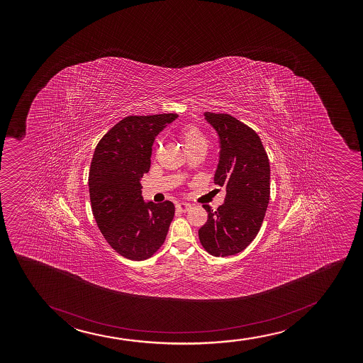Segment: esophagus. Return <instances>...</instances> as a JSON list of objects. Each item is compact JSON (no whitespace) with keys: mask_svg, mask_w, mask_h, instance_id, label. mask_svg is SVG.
I'll return each instance as SVG.
<instances>
[{"mask_svg":"<svg viewBox=\"0 0 363 363\" xmlns=\"http://www.w3.org/2000/svg\"><path fill=\"white\" fill-rule=\"evenodd\" d=\"M175 207H177V211H179L182 213H186L190 209V206L188 203H184V202H180Z\"/></svg>","mask_w":363,"mask_h":363,"instance_id":"34e87169","label":"esophagus"}]
</instances>
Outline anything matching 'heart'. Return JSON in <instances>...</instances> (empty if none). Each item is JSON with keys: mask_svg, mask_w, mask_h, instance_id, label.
Returning <instances> with one entry per match:
<instances>
[{"mask_svg": "<svg viewBox=\"0 0 363 363\" xmlns=\"http://www.w3.org/2000/svg\"><path fill=\"white\" fill-rule=\"evenodd\" d=\"M180 137L183 139L184 145L188 151L199 149V147L207 149V139L197 127L191 125V127L184 128L180 133Z\"/></svg>", "mask_w": 363, "mask_h": 363, "instance_id": "heart-1", "label": "heart"}]
</instances>
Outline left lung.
Wrapping results in <instances>:
<instances>
[{"instance_id":"left-lung-1","label":"left lung","mask_w":363,"mask_h":363,"mask_svg":"<svg viewBox=\"0 0 363 363\" xmlns=\"http://www.w3.org/2000/svg\"><path fill=\"white\" fill-rule=\"evenodd\" d=\"M220 142L214 183L226 189L224 203L208 213L201 245L214 257L235 255L258 235L270 200V164L258 134L229 113H204Z\"/></svg>"}]
</instances>
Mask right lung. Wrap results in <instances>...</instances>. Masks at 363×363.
<instances>
[{
    "instance_id": "add662e5",
    "label": "right lung",
    "mask_w": 363,
    "mask_h": 363,
    "mask_svg": "<svg viewBox=\"0 0 363 363\" xmlns=\"http://www.w3.org/2000/svg\"><path fill=\"white\" fill-rule=\"evenodd\" d=\"M177 113L127 116L100 139L88 186L93 216L118 255L145 260L161 248L174 217V204L145 203L140 178L150 169L155 137Z\"/></svg>"
}]
</instances>
